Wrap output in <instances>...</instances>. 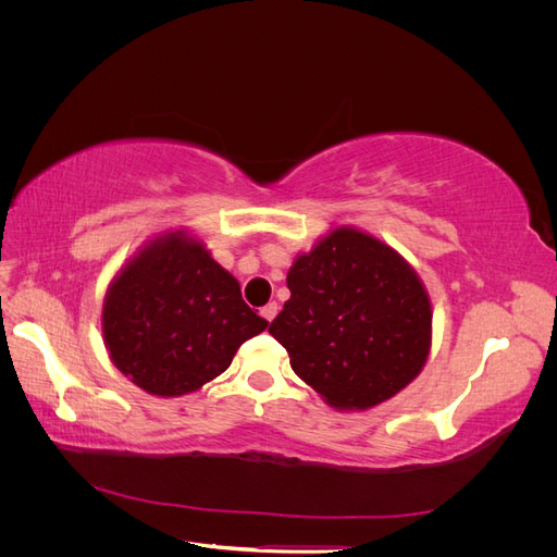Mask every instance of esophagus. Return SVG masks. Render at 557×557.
Returning a JSON list of instances; mask_svg holds the SVG:
<instances>
[{"mask_svg": "<svg viewBox=\"0 0 557 557\" xmlns=\"http://www.w3.org/2000/svg\"><path fill=\"white\" fill-rule=\"evenodd\" d=\"M260 313H262L264 320H269V323H272V320H274L276 313H278V305H276V301H269V305H264V307L260 309Z\"/></svg>", "mask_w": 557, "mask_h": 557, "instance_id": "esophagus-1", "label": "esophagus"}]
</instances>
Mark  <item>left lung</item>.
<instances>
[{"mask_svg":"<svg viewBox=\"0 0 557 557\" xmlns=\"http://www.w3.org/2000/svg\"><path fill=\"white\" fill-rule=\"evenodd\" d=\"M288 288L269 334L330 407L372 409L420 374L432 342L430 297L387 244L336 227L295 260Z\"/></svg>","mask_w":557,"mask_h":557,"instance_id":"1","label":"left lung"}]
</instances>
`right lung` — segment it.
<instances>
[{
  "label": "right lung",
  "mask_w": 557,
  "mask_h": 557,
  "mask_svg": "<svg viewBox=\"0 0 557 557\" xmlns=\"http://www.w3.org/2000/svg\"><path fill=\"white\" fill-rule=\"evenodd\" d=\"M267 325L242 299L237 278L183 232L146 244L111 283L102 311L113 364L158 397L221 376Z\"/></svg>",
  "instance_id": "1"
}]
</instances>
